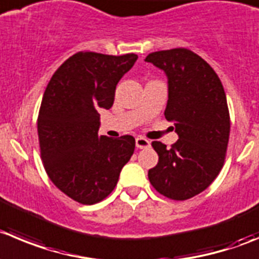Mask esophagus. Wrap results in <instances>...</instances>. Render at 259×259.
I'll list each match as a JSON object with an SVG mask.
<instances>
[{
  "mask_svg": "<svg viewBox=\"0 0 259 259\" xmlns=\"http://www.w3.org/2000/svg\"><path fill=\"white\" fill-rule=\"evenodd\" d=\"M149 146H150L149 140H146L145 137H141V136L137 137V139H136V147H137V149H147Z\"/></svg>",
  "mask_w": 259,
  "mask_h": 259,
  "instance_id": "34e87169",
  "label": "esophagus"
}]
</instances>
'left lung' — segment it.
<instances>
[{"mask_svg": "<svg viewBox=\"0 0 259 259\" xmlns=\"http://www.w3.org/2000/svg\"><path fill=\"white\" fill-rule=\"evenodd\" d=\"M145 61L166 75L164 115L179 137L171 149L152 142L159 162L149 170L150 183L165 197L183 201L205 191L223 168L230 134L225 91L212 67L189 49L154 52Z\"/></svg>", "mask_w": 259, "mask_h": 259, "instance_id": "8db88e82", "label": "left lung"}]
</instances>
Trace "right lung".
Here are the masks:
<instances>
[{
  "instance_id": "add662e5",
  "label": "right lung",
  "mask_w": 259,
  "mask_h": 259,
  "mask_svg": "<svg viewBox=\"0 0 259 259\" xmlns=\"http://www.w3.org/2000/svg\"><path fill=\"white\" fill-rule=\"evenodd\" d=\"M137 54L78 52L52 76L41 100L38 136L44 169L60 191L82 205L104 199L135 151V139L99 136V109H110L115 86Z\"/></svg>"
}]
</instances>
